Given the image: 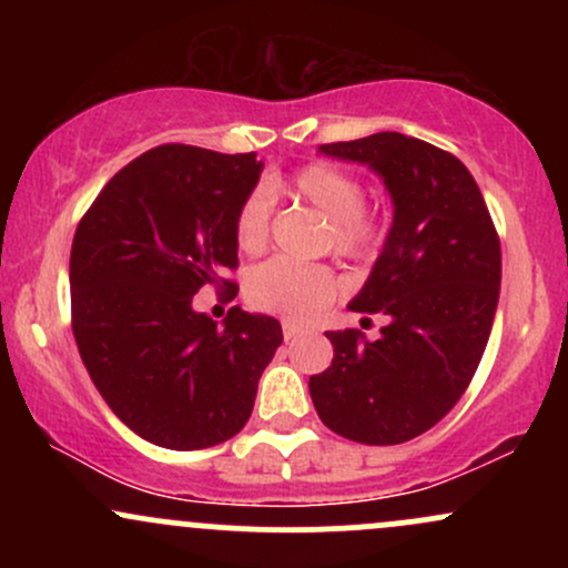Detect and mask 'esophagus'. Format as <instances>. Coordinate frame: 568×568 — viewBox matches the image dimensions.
Segmentation results:
<instances>
[{
	"instance_id": "esophagus-1",
	"label": "esophagus",
	"mask_w": 568,
	"mask_h": 568,
	"mask_svg": "<svg viewBox=\"0 0 568 568\" xmlns=\"http://www.w3.org/2000/svg\"><path fill=\"white\" fill-rule=\"evenodd\" d=\"M304 334V328L298 323H293V321H283V336H285V342H291V338H296V336H302Z\"/></svg>"
}]
</instances>
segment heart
I'll return each instance as SVG.
<instances>
[{"mask_svg":"<svg viewBox=\"0 0 568 568\" xmlns=\"http://www.w3.org/2000/svg\"><path fill=\"white\" fill-rule=\"evenodd\" d=\"M293 194L310 202L328 219V245L338 256L371 258L384 240V219L363 205L366 186L331 162H310L293 175ZM270 186H256L240 205L234 219V240L240 251L262 253L270 243L272 226ZM247 302L256 310L275 312L291 321H310L325 310L338 293V277L325 264H296L288 258H272L247 275Z\"/></svg>","mask_w":568,"mask_h":568,"instance_id":"b5f03b06","label":"heart"}]
</instances>
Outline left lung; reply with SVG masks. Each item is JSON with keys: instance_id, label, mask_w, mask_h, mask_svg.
<instances>
[{"instance_id": "left-lung-1", "label": "left lung", "mask_w": 568, "mask_h": 568, "mask_svg": "<svg viewBox=\"0 0 568 568\" xmlns=\"http://www.w3.org/2000/svg\"><path fill=\"white\" fill-rule=\"evenodd\" d=\"M368 165L393 197V226L352 312L387 315L376 342L328 331L334 361L310 376L323 425L366 446L427 433L456 406L484 357L501 251L478 184L454 154L403 133L323 143ZM368 321V317H363Z\"/></svg>"}]
</instances>
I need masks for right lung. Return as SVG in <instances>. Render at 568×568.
Segmentation results:
<instances>
[{"label": "right lung", "instance_id": "add662e5", "mask_svg": "<svg viewBox=\"0 0 568 568\" xmlns=\"http://www.w3.org/2000/svg\"><path fill=\"white\" fill-rule=\"evenodd\" d=\"M264 162L165 143L101 189L71 243V328L106 406L154 446H216L251 419L283 342L275 317L192 310L202 285L237 283L234 219Z\"/></svg>", "mask_w": 568, "mask_h": 568}]
</instances>
